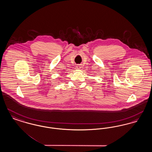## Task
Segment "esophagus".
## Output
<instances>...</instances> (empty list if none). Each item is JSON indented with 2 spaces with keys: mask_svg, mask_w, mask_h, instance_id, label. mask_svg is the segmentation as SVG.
<instances>
[{
  "mask_svg": "<svg viewBox=\"0 0 152 152\" xmlns=\"http://www.w3.org/2000/svg\"><path fill=\"white\" fill-rule=\"evenodd\" d=\"M80 67H81V66H80V65H77V68H80Z\"/></svg>",
  "mask_w": 152,
  "mask_h": 152,
  "instance_id": "1",
  "label": "esophagus"
}]
</instances>
